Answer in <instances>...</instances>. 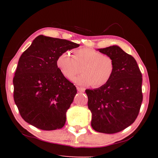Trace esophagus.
<instances>
[{"label":"esophagus","mask_w":158,"mask_h":158,"mask_svg":"<svg viewBox=\"0 0 158 158\" xmlns=\"http://www.w3.org/2000/svg\"><path fill=\"white\" fill-rule=\"evenodd\" d=\"M77 90H78V91L81 92V93H82V92H84V91H85V89H84V88H81V87L77 86Z\"/></svg>","instance_id":"34e87169"}]
</instances>
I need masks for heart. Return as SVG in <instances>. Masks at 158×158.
Instances as JSON below:
<instances>
[{
	"label": "heart",
	"instance_id": "b5f03b06",
	"mask_svg": "<svg viewBox=\"0 0 158 158\" xmlns=\"http://www.w3.org/2000/svg\"><path fill=\"white\" fill-rule=\"evenodd\" d=\"M61 74L73 80L80 72L82 74L74 79L76 84L94 88L102 87L110 81L115 73V62L111 56L102 54L91 48L74 51L73 58L68 52L60 53L56 61Z\"/></svg>",
	"mask_w": 158,
	"mask_h": 158
}]
</instances>
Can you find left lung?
I'll return each instance as SVG.
<instances>
[{"label": "left lung", "instance_id": "obj_1", "mask_svg": "<svg viewBox=\"0 0 158 158\" xmlns=\"http://www.w3.org/2000/svg\"><path fill=\"white\" fill-rule=\"evenodd\" d=\"M114 58L115 73L107 84L85 90L91 126L98 132L114 134L135 121L143 100L142 74L132 56L116 46L99 49Z\"/></svg>", "mask_w": 158, "mask_h": 158}]
</instances>
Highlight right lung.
<instances>
[{
  "label": "right lung",
  "instance_id": "right-lung-1",
  "mask_svg": "<svg viewBox=\"0 0 158 158\" xmlns=\"http://www.w3.org/2000/svg\"><path fill=\"white\" fill-rule=\"evenodd\" d=\"M79 47L67 40L37 36L19 60L15 77L14 100L21 116L43 130L60 129L77 89L57 68L60 53Z\"/></svg>",
  "mask_w": 158,
  "mask_h": 158
}]
</instances>
